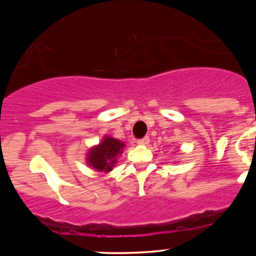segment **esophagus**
<instances>
[{
	"mask_svg": "<svg viewBox=\"0 0 256 256\" xmlns=\"http://www.w3.org/2000/svg\"><path fill=\"white\" fill-rule=\"evenodd\" d=\"M149 137H143V138H140V140H137V144H140V146H146L149 144Z\"/></svg>",
	"mask_w": 256,
	"mask_h": 256,
	"instance_id": "1",
	"label": "esophagus"
}]
</instances>
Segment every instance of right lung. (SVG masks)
Segmentation results:
<instances>
[{"mask_svg": "<svg viewBox=\"0 0 256 256\" xmlns=\"http://www.w3.org/2000/svg\"><path fill=\"white\" fill-rule=\"evenodd\" d=\"M124 143L112 137H106L98 146L91 149L88 164L101 172H110L116 162V155L122 152Z\"/></svg>", "mask_w": 256, "mask_h": 256, "instance_id": "right-lung-1", "label": "right lung"}]
</instances>
